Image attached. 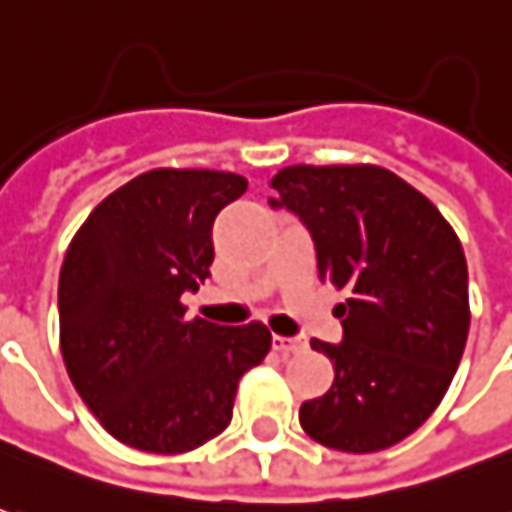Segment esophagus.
<instances>
[{"instance_id":"1","label":"esophagus","mask_w":512,"mask_h":512,"mask_svg":"<svg viewBox=\"0 0 512 512\" xmlns=\"http://www.w3.org/2000/svg\"><path fill=\"white\" fill-rule=\"evenodd\" d=\"M274 351H280V354H297V351H303L306 343L303 340H297V337H280V334H274Z\"/></svg>"}]
</instances>
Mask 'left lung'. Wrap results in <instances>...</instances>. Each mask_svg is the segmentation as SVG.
Segmentation results:
<instances>
[{
    "label": "left lung",
    "instance_id": "left-lung-1",
    "mask_svg": "<svg viewBox=\"0 0 512 512\" xmlns=\"http://www.w3.org/2000/svg\"><path fill=\"white\" fill-rule=\"evenodd\" d=\"M269 186L280 195L274 206L309 226L320 277L348 291L343 343L311 340L334 382L300 405V425L345 453L391 448L436 411L462 360V243L419 189L377 164H294Z\"/></svg>",
    "mask_w": 512,
    "mask_h": 512
}]
</instances>
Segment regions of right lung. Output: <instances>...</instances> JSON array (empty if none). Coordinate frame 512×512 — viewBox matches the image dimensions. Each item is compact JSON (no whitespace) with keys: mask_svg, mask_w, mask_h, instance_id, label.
I'll list each match as a JSON object with an SVG mask.
<instances>
[{"mask_svg":"<svg viewBox=\"0 0 512 512\" xmlns=\"http://www.w3.org/2000/svg\"><path fill=\"white\" fill-rule=\"evenodd\" d=\"M218 169H150L110 192L73 235L59 274V345L84 405L118 442L186 453L232 422L263 323L186 317L212 266V223L246 192Z\"/></svg>","mask_w":512,"mask_h":512,"instance_id":"add662e5","label":"right lung"}]
</instances>
